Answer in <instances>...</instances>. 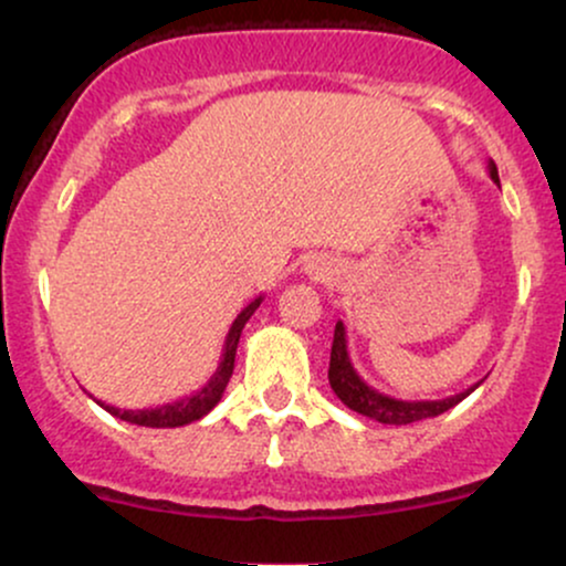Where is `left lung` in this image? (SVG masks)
<instances>
[{"mask_svg":"<svg viewBox=\"0 0 566 566\" xmlns=\"http://www.w3.org/2000/svg\"><path fill=\"white\" fill-rule=\"evenodd\" d=\"M486 167H490V178L500 186L495 161H490ZM479 382H482V380H479ZM479 382H473V386L465 388V391L447 396V399H433V401L394 399V396L375 391L373 386H367V382L359 378V373H356L354 365H350V356H348L346 324H343V322L335 324L333 354H329V386H333L335 396L348 409L365 415V418L378 420V423L407 426V423H418V420H426V418H437V415L447 412V409L460 405L465 396L476 391Z\"/></svg>","mask_w":566,"mask_h":566,"instance_id":"left-lung-1","label":"left lung"}]
</instances>
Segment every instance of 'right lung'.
Listing matches in <instances>:
<instances>
[{
    "label": "right lung",
    "mask_w": 566,
    "mask_h": 566,
    "mask_svg": "<svg viewBox=\"0 0 566 566\" xmlns=\"http://www.w3.org/2000/svg\"><path fill=\"white\" fill-rule=\"evenodd\" d=\"M261 303H263V295L255 297L252 303H247L244 308L239 311V316L231 324L229 335H226L220 365L216 373H212V378L207 380L199 391H193L191 396H184V399H178V401H167V405H161V407L119 409L114 405H103V401H97V405L106 409V412H112L114 418L127 420V423H133V426H146V428H178V426L193 423V420H201L212 407L218 405L220 396H223V391H226V386H229V380L233 375V359H237L239 337H242L244 324L250 322V316L255 314L258 305Z\"/></svg>",
    "instance_id": "right-lung-1"
}]
</instances>
